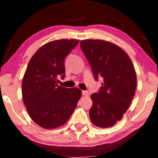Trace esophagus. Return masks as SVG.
Listing matches in <instances>:
<instances>
[{"label": "esophagus", "instance_id": "1", "mask_svg": "<svg viewBox=\"0 0 158 158\" xmlns=\"http://www.w3.org/2000/svg\"><path fill=\"white\" fill-rule=\"evenodd\" d=\"M82 94H83V96H88V92L87 91V90H83V91H82Z\"/></svg>", "mask_w": 158, "mask_h": 158}]
</instances>
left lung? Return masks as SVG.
Masks as SVG:
<instances>
[{
  "mask_svg": "<svg viewBox=\"0 0 158 158\" xmlns=\"http://www.w3.org/2000/svg\"><path fill=\"white\" fill-rule=\"evenodd\" d=\"M81 48L95 80H103L100 90L90 96V121L101 128L113 127L122 119L135 95L137 76L132 62L122 48L107 41L82 40Z\"/></svg>",
  "mask_w": 158,
  "mask_h": 158,
  "instance_id": "8db88e82",
  "label": "left lung"
}]
</instances>
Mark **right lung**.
Here are the masks:
<instances>
[{"mask_svg": "<svg viewBox=\"0 0 158 158\" xmlns=\"http://www.w3.org/2000/svg\"><path fill=\"white\" fill-rule=\"evenodd\" d=\"M78 42L60 40L47 43L28 64L22 81L23 101L30 117L42 128H57L65 124L81 98V89L57 84L58 77H65L66 56Z\"/></svg>", "mask_w": 158, "mask_h": 158, "instance_id": "1", "label": "right lung"}]
</instances>
